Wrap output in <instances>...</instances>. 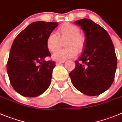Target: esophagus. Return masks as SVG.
Returning <instances> with one entry per match:
<instances>
[{"mask_svg":"<svg viewBox=\"0 0 122 122\" xmlns=\"http://www.w3.org/2000/svg\"><path fill=\"white\" fill-rule=\"evenodd\" d=\"M64 62H65L64 61H56V65H60V64H61L62 63H64Z\"/></svg>","mask_w":122,"mask_h":122,"instance_id":"1","label":"esophagus"}]
</instances>
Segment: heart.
Masks as SVG:
<instances>
[{"label": "heart", "mask_w": 122, "mask_h": 122, "mask_svg": "<svg viewBox=\"0 0 122 122\" xmlns=\"http://www.w3.org/2000/svg\"><path fill=\"white\" fill-rule=\"evenodd\" d=\"M66 41L65 47L67 49L56 52L53 58L56 61H63L72 58L76 55V52L82 51L85 44V38L80 33V30L73 24L66 23L60 27L56 35L50 33L46 39V46L50 52H55L60 47L61 41Z\"/></svg>", "instance_id": "b5f03b06"}]
</instances>
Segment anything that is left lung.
<instances>
[{
  "instance_id": "obj_1",
  "label": "left lung",
  "mask_w": 122,
  "mask_h": 122,
  "mask_svg": "<svg viewBox=\"0 0 122 122\" xmlns=\"http://www.w3.org/2000/svg\"><path fill=\"white\" fill-rule=\"evenodd\" d=\"M86 36L84 50L75 68L69 73L76 89L89 96L102 94L110 87L117 69V57L107 31L89 19L75 22Z\"/></svg>"
}]
</instances>
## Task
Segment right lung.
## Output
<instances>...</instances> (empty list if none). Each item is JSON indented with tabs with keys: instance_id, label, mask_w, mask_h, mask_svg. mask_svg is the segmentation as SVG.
Masks as SVG:
<instances>
[{
	"instance_id": "1",
	"label": "right lung",
	"mask_w": 122,
	"mask_h": 122,
	"mask_svg": "<svg viewBox=\"0 0 122 122\" xmlns=\"http://www.w3.org/2000/svg\"><path fill=\"white\" fill-rule=\"evenodd\" d=\"M58 25L57 22H34L13 41L6 69L12 87L22 96L35 97L49 88L56 65L54 61H45L51 56L46 39Z\"/></svg>"
}]
</instances>
